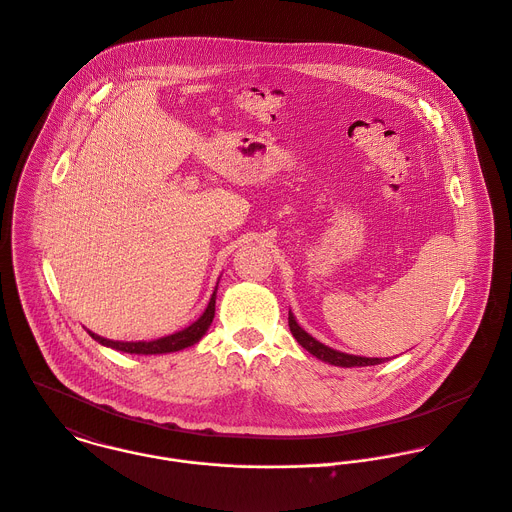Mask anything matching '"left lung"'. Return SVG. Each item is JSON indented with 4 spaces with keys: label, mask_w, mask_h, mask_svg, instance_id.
Segmentation results:
<instances>
[{
    "label": "left lung",
    "mask_w": 512,
    "mask_h": 512,
    "mask_svg": "<svg viewBox=\"0 0 512 512\" xmlns=\"http://www.w3.org/2000/svg\"><path fill=\"white\" fill-rule=\"evenodd\" d=\"M288 324H290V332L292 336L298 340V343L308 349L312 355H316L318 359L322 361H328L332 365H340V367H363V365H377V363H383L385 359L381 357H359V355H349V353H341L336 351L324 343H320L318 340H314L312 336H308L300 326L298 322L294 320L292 312L288 316Z\"/></svg>",
    "instance_id": "obj_1"
}]
</instances>
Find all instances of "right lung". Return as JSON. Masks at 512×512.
Here are the masks:
<instances>
[{
	"label": "right lung",
	"instance_id": "add662e5",
	"mask_svg": "<svg viewBox=\"0 0 512 512\" xmlns=\"http://www.w3.org/2000/svg\"><path fill=\"white\" fill-rule=\"evenodd\" d=\"M214 304H216V290L208 302V308L204 310V314L194 322L190 324L188 328H184L182 332H176L172 336L167 338H161V340L155 341H111L105 340V338H99L95 334H91L93 340L107 345V347H113L117 351H125V353H141V355H153V353H169V351H178V349H184L188 345H194L196 341L200 340L208 326L212 324V318H214Z\"/></svg>",
	"mask_w": 512,
	"mask_h": 512
}]
</instances>
